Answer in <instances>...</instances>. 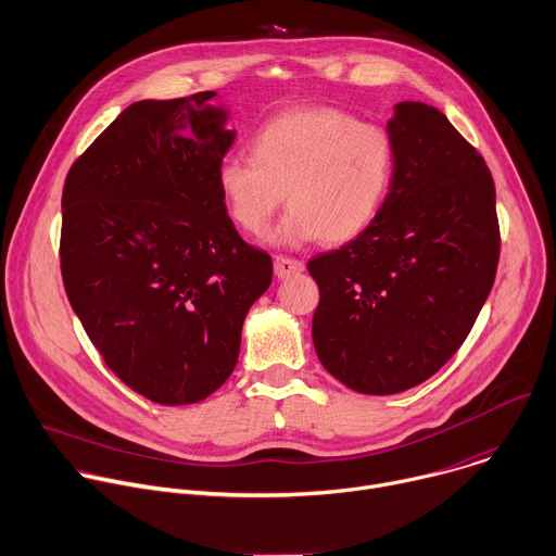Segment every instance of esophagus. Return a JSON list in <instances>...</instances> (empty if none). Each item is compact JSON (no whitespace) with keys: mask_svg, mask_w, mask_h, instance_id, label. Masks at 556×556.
<instances>
[{"mask_svg":"<svg viewBox=\"0 0 556 556\" xmlns=\"http://www.w3.org/2000/svg\"><path fill=\"white\" fill-rule=\"evenodd\" d=\"M303 270V262L294 260V257H286V255H277L275 257V275L286 279L290 275H296Z\"/></svg>","mask_w":556,"mask_h":556,"instance_id":"34e87169","label":"esophagus"}]
</instances>
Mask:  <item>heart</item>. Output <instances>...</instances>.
Returning a JSON list of instances; mask_svg holds the SVG:
<instances>
[{
	"label": "heart",
	"instance_id": "heart-1",
	"mask_svg": "<svg viewBox=\"0 0 556 556\" xmlns=\"http://www.w3.org/2000/svg\"><path fill=\"white\" fill-rule=\"evenodd\" d=\"M395 174L387 128L331 106H305L268 119L253 137V159L231 156L218 169L229 216L260 236L279 212L273 240L299 247L320 238L342 244L380 214Z\"/></svg>",
	"mask_w": 556,
	"mask_h": 556
}]
</instances>
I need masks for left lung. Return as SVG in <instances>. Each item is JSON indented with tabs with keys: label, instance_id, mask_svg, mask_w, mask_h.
<instances>
[{
	"label": "left lung",
	"instance_id": "8db88e82",
	"mask_svg": "<svg viewBox=\"0 0 556 556\" xmlns=\"http://www.w3.org/2000/svg\"><path fill=\"white\" fill-rule=\"evenodd\" d=\"M389 132L395 174L380 214L307 262L320 292L316 355L364 395L432 378L469 336L500 260L495 185L482 154L424 102H400Z\"/></svg>",
	"mask_w": 556,
	"mask_h": 556
}]
</instances>
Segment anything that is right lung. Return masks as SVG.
Here are the masks:
<instances>
[{
    "instance_id": "1",
    "label": "right lung",
    "mask_w": 556,
    "mask_h": 556,
    "mask_svg": "<svg viewBox=\"0 0 556 556\" xmlns=\"http://www.w3.org/2000/svg\"><path fill=\"white\" fill-rule=\"evenodd\" d=\"M216 91L141 100L74 161L61 275L104 364L163 406L197 404L233 374L273 260L236 231L218 169L236 132Z\"/></svg>"
}]
</instances>
